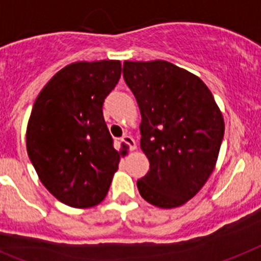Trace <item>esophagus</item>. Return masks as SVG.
<instances>
[{
	"label": "esophagus",
	"instance_id": "obj_1",
	"mask_svg": "<svg viewBox=\"0 0 261 261\" xmlns=\"http://www.w3.org/2000/svg\"><path fill=\"white\" fill-rule=\"evenodd\" d=\"M121 141L124 144H126V145L130 148V150H136V148H137V145H136V141L132 139V137H130V136H124V137L121 139Z\"/></svg>",
	"mask_w": 261,
	"mask_h": 261
}]
</instances>
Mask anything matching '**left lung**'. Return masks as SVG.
I'll return each mask as SVG.
<instances>
[{
    "label": "left lung",
    "mask_w": 261,
    "mask_h": 261,
    "mask_svg": "<svg viewBox=\"0 0 261 261\" xmlns=\"http://www.w3.org/2000/svg\"><path fill=\"white\" fill-rule=\"evenodd\" d=\"M141 113L140 148L149 172L137 181L145 201L172 210L197 195L216 167L224 117L210 88L164 60L124 61Z\"/></svg>",
    "instance_id": "8db88e82"
}]
</instances>
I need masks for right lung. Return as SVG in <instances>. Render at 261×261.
Masks as SVG:
<instances>
[{
  "label": "right lung",
  "instance_id": "1",
  "mask_svg": "<svg viewBox=\"0 0 261 261\" xmlns=\"http://www.w3.org/2000/svg\"><path fill=\"white\" fill-rule=\"evenodd\" d=\"M121 61L69 64L42 88L27 126V150L40 181L61 203L90 208L105 199L120 153L102 116Z\"/></svg>",
  "mask_w": 261,
  "mask_h": 261
}]
</instances>
